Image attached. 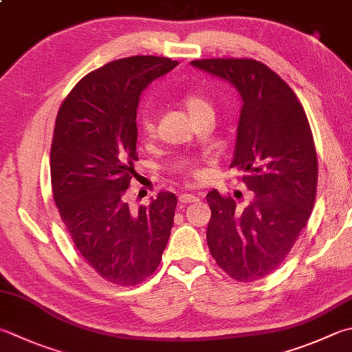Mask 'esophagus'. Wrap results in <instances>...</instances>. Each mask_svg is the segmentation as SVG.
<instances>
[{
  "mask_svg": "<svg viewBox=\"0 0 352 352\" xmlns=\"http://www.w3.org/2000/svg\"><path fill=\"white\" fill-rule=\"evenodd\" d=\"M179 201H181L182 204H191V202H196V201H199V197H197V196H195V195H188V193H185V195H181V196H179Z\"/></svg>",
  "mask_w": 352,
  "mask_h": 352,
  "instance_id": "esophagus-1",
  "label": "esophagus"
}]
</instances>
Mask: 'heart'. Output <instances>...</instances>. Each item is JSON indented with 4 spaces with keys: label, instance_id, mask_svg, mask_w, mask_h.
<instances>
[{
    "label": "heart",
    "instance_id": "b5f03b06",
    "mask_svg": "<svg viewBox=\"0 0 352 352\" xmlns=\"http://www.w3.org/2000/svg\"><path fill=\"white\" fill-rule=\"evenodd\" d=\"M184 105H185V109H187L190 118L197 115L199 111L211 109V105H210L207 99H205L201 95H196V94H190V95L185 96L184 98ZM138 125H139V130H141L142 135H151V133H153V130H155V121H153V118H151L148 111H144V113L139 116Z\"/></svg>",
    "mask_w": 352,
    "mask_h": 352
}]
</instances>
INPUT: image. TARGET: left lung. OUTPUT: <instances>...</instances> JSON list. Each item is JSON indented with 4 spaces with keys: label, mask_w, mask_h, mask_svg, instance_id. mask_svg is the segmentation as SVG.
Here are the masks:
<instances>
[{
    "label": "left lung",
    "mask_w": 352,
    "mask_h": 352,
    "mask_svg": "<svg viewBox=\"0 0 352 352\" xmlns=\"http://www.w3.org/2000/svg\"><path fill=\"white\" fill-rule=\"evenodd\" d=\"M193 67L236 89L242 107L230 167L253 191L245 208L216 190L207 195V243L225 273L253 282L273 273L314 207L317 155L302 104L280 76L254 59H199Z\"/></svg>",
    "instance_id": "obj_1"
}]
</instances>
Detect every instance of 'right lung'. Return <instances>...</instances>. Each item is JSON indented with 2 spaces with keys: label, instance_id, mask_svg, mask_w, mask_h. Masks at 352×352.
Here are the masks:
<instances>
[{
  "label": "right lung",
  "instance_id": "1",
  "mask_svg": "<svg viewBox=\"0 0 352 352\" xmlns=\"http://www.w3.org/2000/svg\"><path fill=\"white\" fill-rule=\"evenodd\" d=\"M176 65L162 56L105 64L73 87L56 116L50 176L59 216L85 262L122 287L155 273L173 227V193L161 191L136 213L124 193L135 176L142 91Z\"/></svg>",
  "mask_w": 352,
  "mask_h": 352
}]
</instances>
